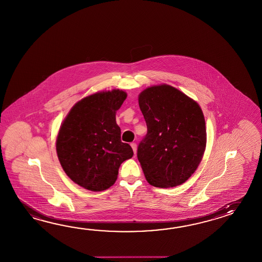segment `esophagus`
<instances>
[{"label":"esophagus","mask_w":262,"mask_h":262,"mask_svg":"<svg viewBox=\"0 0 262 262\" xmlns=\"http://www.w3.org/2000/svg\"><path fill=\"white\" fill-rule=\"evenodd\" d=\"M130 146L133 147V150H134V154H135V153H136V150H137V145H136L135 143H132V144H130Z\"/></svg>","instance_id":"esophagus-1"}]
</instances>
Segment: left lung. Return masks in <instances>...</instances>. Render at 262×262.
I'll use <instances>...</instances> for the list:
<instances>
[{"instance_id":"1","label":"left lung","mask_w":262,"mask_h":262,"mask_svg":"<svg viewBox=\"0 0 262 262\" xmlns=\"http://www.w3.org/2000/svg\"><path fill=\"white\" fill-rule=\"evenodd\" d=\"M139 106L147 133L137 158L153 186L181 185L198 168L206 148V125L199 105L167 84L146 88Z\"/></svg>"}]
</instances>
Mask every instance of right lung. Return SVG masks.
Wrapping results in <instances>:
<instances>
[{
  "label": "right lung",
  "mask_w": 262,
  "mask_h": 262,
  "mask_svg": "<svg viewBox=\"0 0 262 262\" xmlns=\"http://www.w3.org/2000/svg\"><path fill=\"white\" fill-rule=\"evenodd\" d=\"M127 94L115 89L77 102L59 130L56 151L71 181L90 191H103L117 179L120 164L133 157L130 145L121 142L116 121Z\"/></svg>",
  "instance_id": "right-lung-1"
}]
</instances>
